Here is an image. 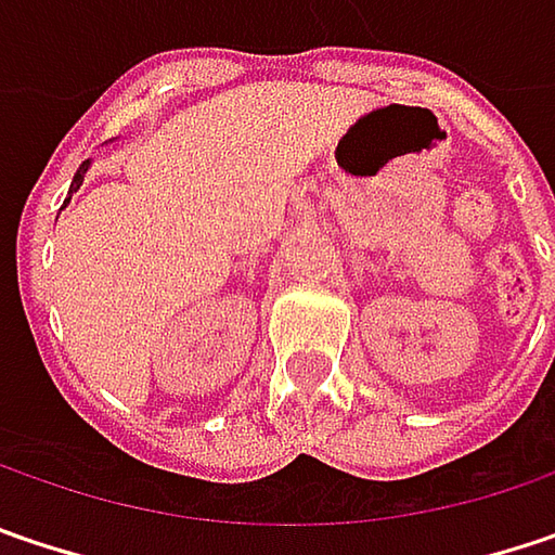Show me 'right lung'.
<instances>
[{"mask_svg": "<svg viewBox=\"0 0 555 555\" xmlns=\"http://www.w3.org/2000/svg\"><path fill=\"white\" fill-rule=\"evenodd\" d=\"M87 169H90V159H83L81 169L75 172V179H72V191H78V188H81V181H83V176H87ZM72 191H68V194H72Z\"/></svg>", "mask_w": 555, "mask_h": 555, "instance_id": "add662e5", "label": "right lung"}]
</instances>
